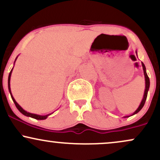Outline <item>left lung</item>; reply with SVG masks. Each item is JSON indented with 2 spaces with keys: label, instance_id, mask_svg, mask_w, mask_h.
<instances>
[{
  "label": "left lung",
  "instance_id": "8db88e82",
  "mask_svg": "<svg viewBox=\"0 0 160 160\" xmlns=\"http://www.w3.org/2000/svg\"><path fill=\"white\" fill-rule=\"evenodd\" d=\"M135 52H136V55H137V50L135 51ZM141 65H142L143 71H144V78H145V89H144V96H143L142 100H141L140 105H139L138 108H137L136 111L134 112L132 114H131L129 116H126V117H124V118H126V117H131V116H133V115L136 114V113H138V112L140 111L141 109H142V108L144 107L145 102H146L147 96H148V90H149V88H150V79H149V78H148V74H147L146 68H145L144 64L143 63V62H141Z\"/></svg>",
  "mask_w": 160,
  "mask_h": 160
}]
</instances>
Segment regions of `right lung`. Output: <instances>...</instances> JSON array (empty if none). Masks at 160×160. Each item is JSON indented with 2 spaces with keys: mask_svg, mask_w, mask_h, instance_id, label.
Segmentation results:
<instances>
[{
  "mask_svg": "<svg viewBox=\"0 0 160 160\" xmlns=\"http://www.w3.org/2000/svg\"><path fill=\"white\" fill-rule=\"evenodd\" d=\"M17 58H18V56L16 58L15 62H14V65H15V62H16V59H17ZM13 68H14V66H13ZM13 68H12V70H11V71H10V74H9V77H8V89H9V92H10V93L11 98H12V101H13V102H14V104H15L16 107L17 108V109L19 110V111L20 112H21V113H22L23 115L26 116V117H32V118L36 119V120H46V119H47V117H48L49 115L52 114V113H49V114H47V115H38V114H35V113H29V112H27L26 111H25V110H24L23 108H22L21 106H20L19 104H18L17 102H16L15 98H14L13 96H12V92H11V89H10V78H11V74H12V69H13Z\"/></svg>",
  "mask_w": 160,
  "mask_h": 160,
  "instance_id": "obj_1",
  "label": "right lung"
}]
</instances>
